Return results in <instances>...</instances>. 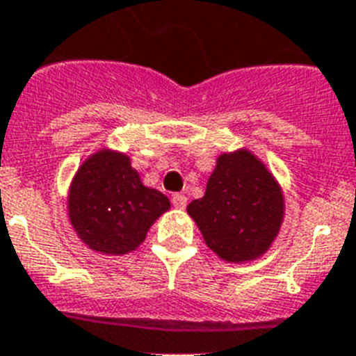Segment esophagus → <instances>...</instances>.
Instances as JSON below:
<instances>
[{"label": "esophagus", "mask_w": 356, "mask_h": 356, "mask_svg": "<svg viewBox=\"0 0 356 356\" xmlns=\"http://www.w3.org/2000/svg\"><path fill=\"white\" fill-rule=\"evenodd\" d=\"M172 202H173V206H175V208L183 210L184 206H186V202H188V197L184 195V193H173Z\"/></svg>", "instance_id": "obj_1"}]
</instances>
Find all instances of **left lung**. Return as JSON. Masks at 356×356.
Instances as JSON below:
<instances>
[{
	"instance_id": "left-lung-1",
	"label": "left lung",
	"mask_w": 356,
	"mask_h": 356,
	"mask_svg": "<svg viewBox=\"0 0 356 356\" xmlns=\"http://www.w3.org/2000/svg\"><path fill=\"white\" fill-rule=\"evenodd\" d=\"M188 213L220 259L252 261L279 234L284 199L264 164L241 150L220 155L204 197L190 202Z\"/></svg>"
}]
</instances>
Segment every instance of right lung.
Instances as JSON below:
<instances>
[{
  "label": "right lung",
  "instance_id": "1",
  "mask_svg": "<svg viewBox=\"0 0 356 356\" xmlns=\"http://www.w3.org/2000/svg\"><path fill=\"white\" fill-rule=\"evenodd\" d=\"M168 208V197L146 188L127 155L113 152L88 157L68 195V215L77 235L88 248L110 255L136 250Z\"/></svg>",
  "mask_w": 356,
  "mask_h": 356
}]
</instances>
